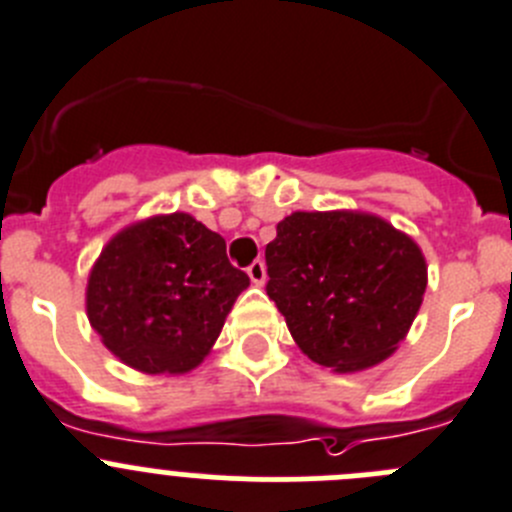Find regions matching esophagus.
Returning a JSON list of instances; mask_svg holds the SVG:
<instances>
[{
    "instance_id": "34e87169",
    "label": "esophagus",
    "mask_w": 512,
    "mask_h": 512,
    "mask_svg": "<svg viewBox=\"0 0 512 512\" xmlns=\"http://www.w3.org/2000/svg\"><path fill=\"white\" fill-rule=\"evenodd\" d=\"M247 275H250V280H252V285H265V262L262 260H255L252 262L250 267H247Z\"/></svg>"
}]
</instances>
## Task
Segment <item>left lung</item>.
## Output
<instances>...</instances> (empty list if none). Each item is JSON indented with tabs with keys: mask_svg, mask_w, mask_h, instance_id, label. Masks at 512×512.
<instances>
[{
	"mask_svg": "<svg viewBox=\"0 0 512 512\" xmlns=\"http://www.w3.org/2000/svg\"><path fill=\"white\" fill-rule=\"evenodd\" d=\"M267 295L300 351L353 374L407 338L427 290V260L407 232L358 209L293 212L265 247Z\"/></svg>",
	"mask_w": 512,
	"mask_h": 512,
	"instance_id": "1",
	"label": "left lung"
}]
</instances>
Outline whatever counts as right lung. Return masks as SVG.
Here are the masks:
<instances>
[{
  "label": "right lung",
  "instance_id": "obj_1",
  "mask_svg": "<svg viewBox=\"0 0 512 512\" xmlns=\"http://www.w3.org/2000/svg\"><path fill=\"white\" fill-rule=\"evenodd\" d=\"M250 278L227 260V242L186 212L123 227L100 250L85 310L103 346L148 376L197 369Z\"/></svg>",
  "mask_w": 512,
  "mask_h": 512
}]
</instances>
